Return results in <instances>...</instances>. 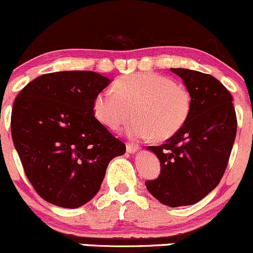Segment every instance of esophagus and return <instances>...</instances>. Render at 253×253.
I'll return each mask as SVG.
<instances>
[{"instance_id": "esophagus-1", "label": "esophagus", "mask_w": 253, "mask_h": 253, "mask_svg": "<svg viewBox=\"0 0 253 253\" xmlns=\"http://www.w3.org/2000/svg\"><path fill=\"white\" fill-rule=\"evenodd\" d=\"M126 151H127V153H136V152L139 151V147L137 146V144L127 143L126 144Z\"/></svg>"}]
</instances>
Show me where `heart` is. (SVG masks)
Segmentation results:
<instances>
[{"label": "heart", "mask_w": 253, "mask_h": 253, "mask_svg": "<svg viewBox=\"0 0 253 253\" xmlns=\"http://www.w3.org/2000/svg\"><path fill=\"white\" fill-rule=\"evenodd\" d=\"M192 100L188 90L170 78L156 73H137L115 82V91L105 89L95 96V117L110 129H117L131 117L127 126L129 138L144 139L154 136L167 139L185 124Z\"/></svg>", "instance_id": "1"}]
</instances>
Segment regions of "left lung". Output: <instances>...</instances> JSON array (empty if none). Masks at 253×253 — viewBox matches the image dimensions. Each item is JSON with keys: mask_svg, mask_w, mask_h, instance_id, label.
I'll list each match as a JSON object with an SVG mask.
<instances>
[{"mask_svg": "<svg viewBox=\"0 0 253 253\" xmlns=\"http://www.w3.org/2000/svg\"><path fill=\"white\" fill-rule=\"evenodd\" d=\"M190 94L185 124L162 146H149L161 162V174L146 181L148 192L168 207L193 205L221 180L236 137L232 96L212 75L171 68Z\"/></svg>", "mask_w": 253, "mask_h": 253, "instance_id": "1", "label": "left lung"}]
</instances>
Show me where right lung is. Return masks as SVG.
<instances>
[{"instance_id":"add662e5","label":"right lung","mask_w":253,"mask_h":253,"mask_svg":"<svg viewBox=\"0 0 253 253\" xmlns=\"http://www.w3.org/2000/svg\"><path fill=\"white\" fill-rule=\"evenodd\" d=\"M110 83L95 72H56L17 95L12 139L27 178L45 202L83 207L99 192L110 161L126 152L92 111L95 96Z\"/></svg>"}]
</instances>
